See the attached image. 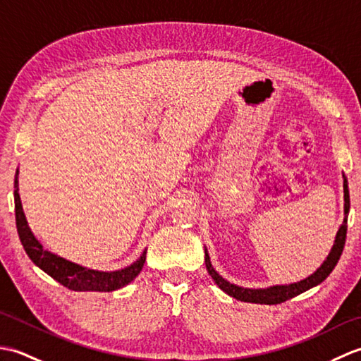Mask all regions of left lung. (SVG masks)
Masks as SVG:
<instances>
[{
    "instance_id": "1",
    "label": "left lung",
    "mask_w": 361,
    "mask_h": 361,
    "mask_svg": "<svg viewBox=\"0 0 361 361\" xmlns=\"http://www.w3.org/2000/svg\"><path fill=\"white\" fill-rule=\"evenodd\" d=\"M343 190H344V219L343 224L340 225L338 231H336L334 245L331 248V252H329L327 257L324 259V262L317 268V271H313L307 278L302 281H298L293 283H283V286H270L267 288H248V287H242L237 286V283H233L226 281L224 276H221L216 268L211 264V257L208 248L204 247V264H206V270H208L209 276L214 279V282L217 283L220 290H224L226 295L235 298L237 301H243V302H255V304H281L283 301H287L290 298H295L298 295L304 293L313 287L319 286L329 274L332 273L335 265L338 264V260L341 257V252L344 248V242H346V233H348V216H349V209H350V198H349V186H348V178L346 175L343 173Z\"/></svg>"
}]
</instances>
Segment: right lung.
<instances>
[{"label":"right lung","instance_id":"1","mask_svg":"<svg viewBox=\"0 0 361 361\" xmlns=\"http://www.w3.org/2000/svg\"><path fill=\"white\" fill-rule=\"evenodd\" d=\"M18 171L15 173L13 181V200H15V220H17V231L20 240L26 255L32 262L43 270L46 274H49L52 279L62 283L74 291H113L126 287L127 283L132 282L137 274L141 273L145 252L147 248H144L141 256L137 257L133 264H130L121 270L102 271L94 270V268L83 267L80 264L71 262L62 256L56 255L49 250L43 248V245L38 242L34 233L30 231L27 220L23 211L21 198L18 194Z\"/></svg>","mask_w":361,"mask_h":361}]
</instances>
